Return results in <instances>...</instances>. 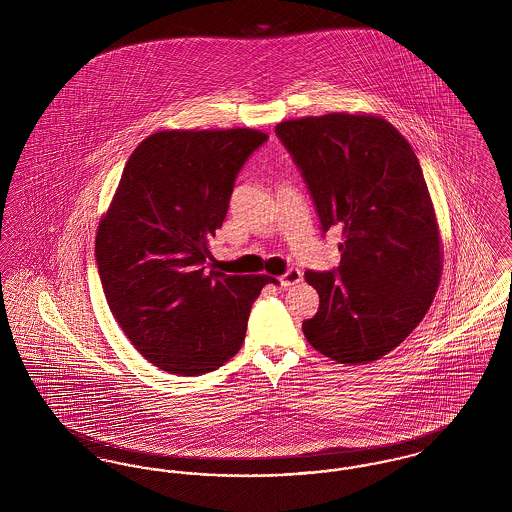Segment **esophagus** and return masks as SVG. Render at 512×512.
<instances>
[{
  "instance_id": "obj_1",
  "label": "esophagus",
  "mask_w": 512,
  "mask_h": 512,
  "mask_svg": "<svg viewBox=\"0 0 512 512\" xmlns=\"http://www.w3.org/2000/svg\"><path fill=\"white\" fill-rule=\"evenodd\" d=\"M303 280V272L299 268H290L284 276H280V286L282 288H292Z\"/></svg>"
}]
</instances>
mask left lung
I'll return each instance as SVG.
<instances>
[{
    "label": "left lung",
    "mask_w": 512,
    "mask_h": 512,
    "mask_svg": "<svg viewBox=\"0 0 512 512\" xmlns=\"http://www.w3.org/2000/svg\"><path fill=\"white\" fill-rule=\"evenodd\" d=\"M317 207L322 232L341 228L336 270H307L320 297L307 341L343 365L382 359L428 313L443 247L413 147L391 122L328 113L276 124Z\"/></svg>",
    "instance_id": "obj_1"
}]
</instances>
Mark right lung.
Listing matches in <instances>:
<instances>
[{"label": "right lung", "mask_w": 512, "mask_h": 512, "mask_svg": "<svg viewBox=\"0 0 512 512\" xmlns=\"http://www.w3.org/2000/svg\"><path fill=\"white\" fill-rule=\"evenodd\" d=\"M253 128L161 130L136 147L99 220L96 261L126 338L171 374L199 376L242 347L267 274L207 270L247 157L267 142Z\"/></svg>", "instance_id": "obj_1"}]
</instances>
